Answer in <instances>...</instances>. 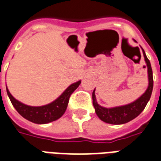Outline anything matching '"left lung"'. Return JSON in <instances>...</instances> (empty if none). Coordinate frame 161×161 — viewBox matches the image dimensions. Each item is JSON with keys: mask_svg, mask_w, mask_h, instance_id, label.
Listing matches in <instances>:
<instances>
[{"mask_svg": "<svg viewBox=\"0 0 161 161\" xmlns=\"http://www.w3.org/2000/svg\"><path fill=\"white\" fill-rule=\"evenodd\" d=\"M143 51V55L145 61L147 63V73H148V87H147L146 92L138 98L136 101L132 102L130 104L117 107L114 108H102L96 102V96H95V90L93 91L92 99L94 108L96 109V114L100 118V119L104 121L106 123L112 124V125H122V124L128 123L130 120L134 119L141 114L144 110L146 105L149 101L152 95L153 86V71L151 68L150 61L147 59L145 52Z\"/></svg>", "mask_w": 161, "mask_h": 161, "instance_id": "left-lung-1", "label": "left lung"}]
</instances>
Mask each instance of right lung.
<instances>
[{"instance_id": "obj_1", "label": "right lung", "mask_w": 161, "mask_h": 161, "mask_svg": "<svg viewBox=\"0 0 161 161\" xmlns=\"http://www.w3.org/2000/svg\"><path fill=\"white\" fill-rule=\"evenodd\" d=\"M80 84L81 81L72 84L57 100L50 104L45 105L42 107H31L21 103L14 98V96L11 95L8 88H7V93L14 108L22 117L33 123L47 124L58 119L65 114L71 95L74 92V90L79 86Z\"/></svg>"}]
</instances>
